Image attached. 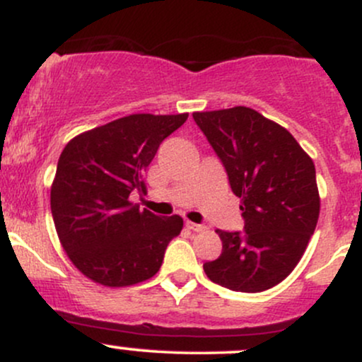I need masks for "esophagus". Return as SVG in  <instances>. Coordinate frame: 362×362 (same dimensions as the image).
Listing matches in <instances>:
<instances>
[{
    "mask_svg": "<svg viewBox=\"0 0 362 362\" xmlns=\"http://www.w3.org/2000/svg\"><path fill=\"white\" fill-rule=\"evenodd\" d=\"M185 226L189 228L190 231H197V233H199V231H204L206 230L204 224H197V223H192V221H185Z\"/></svg>",
    "mask_w": 362,
    "mask_h": 362,
    "instance_id": "esophagus-1",
    "label": "esophagus"
}]
</instances>
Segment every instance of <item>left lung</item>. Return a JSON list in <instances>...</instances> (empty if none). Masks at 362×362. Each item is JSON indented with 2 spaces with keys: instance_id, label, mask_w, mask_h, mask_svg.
<instances>
[{
  "instance_id": "left-lung-1",
  "label": "left lung",
  "mask_w": 362,
  "mask_h": 362,
  "mask_svg": "<svg viewBox=\"0 0 362 362\" xmlns=\"http://www.w3.org/2000/svg\"><path fill=\"white\" fill-rule=\"evenodd\" d=\"M192 117L221 160L245 219L243 231L216 230L223 252L206 262V276L240 293L271 289L293 272L317 228L313 161L289 131L248 107Z\"/></svg>"
}]
</instances>
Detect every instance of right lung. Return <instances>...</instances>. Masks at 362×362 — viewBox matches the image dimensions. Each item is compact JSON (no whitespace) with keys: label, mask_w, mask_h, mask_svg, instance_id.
I'll return each instance as SVG.
<instances>
[{"label":"right lung","mask_w":362,"mask_h":362,"mask_svg":"<svg viewBox=\"0 0 362 362\" xmlns=\"http://www.w3.org/2000/svg\"><path fill=\"white\" fill-rule=\"evenodd\" d=\"M189 114H132L76 136L62 149L51 211L62 248L76 269L109 288L138 284L160 271L180 235V216L153 214L129 201L158 148Z\"/></svg>","instance_id":"1"}]
</instances>
